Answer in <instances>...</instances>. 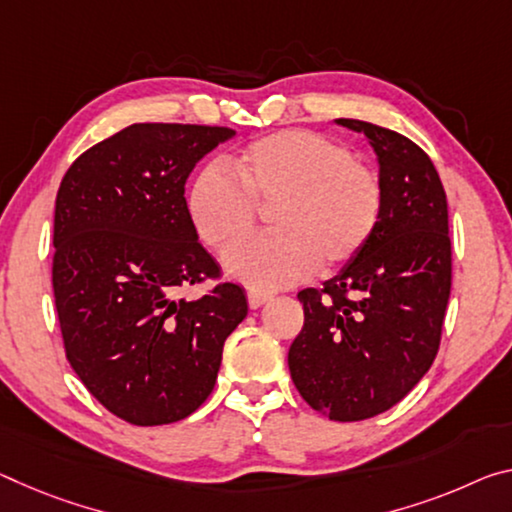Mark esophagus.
Masks as SVG:
<instances>
[{
  "instance_id": "obj_1",
  "label": "esophagus",
  "mask_w": 512,
  "mask_h": 512,
  "mask_svg": "<svg viewBox=\"0 0 512 512\" xmlns=\"http://www.w3.org/2000/svg\"><path fill=\"white\" fill-rule=\"evenodd\" d=\"M246 298H248V305H250V310H257V307H262L266 300H269L271 296L266 294V291H257V289H248V294H246Z\"/></svg>"
}]
</instances>
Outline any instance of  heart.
Wrapping results in <instances>:
<instances>
[{"label":"heart","instance_id":"heart-1","mask_svg":"<svg viewBox=\"0 0 512 512\" xmlns=\"http://www.w3.org/2000/svg\"><path fill=\"white\" fill-rule=\"evenodd\" d=\"M193 180L189 214L198 237L225 253L257 227V205L273 207L271 237L241 243L227 271L255 289H282L316 266L337 271L369 246L383 218L385 191L376 170L344 143L310 129L259 136Z\"/></svg>","mask_w":512,"mask_h":512}]
</instances>
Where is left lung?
<instances>
[{"mask_svg":"<svg viewBox=\"0 0 512 512\" xmlns=\"http://www.w3.org/2000/svg\"><path fill=\"white\" fill-rule=\"evenodd\" d=\"M337 123L367 136L378 154L383 218L335 278L298 291L305 323L289 348V371L316 412L362 421L399 403L440 348L451 294L449 209L417 143L364 120Z\"/></svg>","mask_w":512,"mask_h":512,"instance_id":"1","label":"left lung"}]
</instances>
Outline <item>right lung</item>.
Here are the masks:
<instances>
[{"mask_svg": "<svg viewBox=\"0 0 512 512\" xmlns=\"http://www.w3.org/2000/svg\"><path fill=\"white\" fill-rule=\"evenodd\" d=\"M234 129L136 123L63 175L52 285L70 367L111 415L173 424L212 394L223 344L246 319L243 289L218 280L184 198L186 177Z\"/></svg>", "mask_w": 512, "mask_h": 512, "instance_id": "add662e5", "label": "right lung"}]
</instances>
